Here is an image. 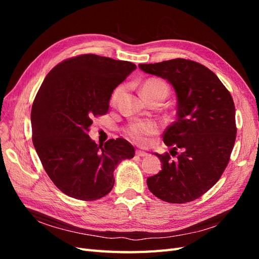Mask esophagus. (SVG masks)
Returning <instances> with one entry per match:
<instances>
[{"label": "esophagus", "mask_w": 259, "mask_h": 259, "mask_svg": "<svg viewBox=\"0 0 259 259\" xmlns=\"http://www.w3.org/2000/svg\"><path fill=\"white\" fill-rule=\"evenodd\" d=\"M136 155L142 156V158H145V156L148 155V153L145 152V151H142V150H136Z\"/></svg>", "instance_id": "34e87169"}]
</instances>
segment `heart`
Returning a JSON list of instances; mask_svg holds the SVG:
<instances>
[{"label":"heart","instance_id":"heart-1","mask_svg":"<svg viewBox=\"0 0 259 259\" xmlns=\"http://www.w3.org/2000/svg\"><path fill=\"white\" fill-rule=\"evenodd\" d=\"M124 92L123 86H117L113 91L110 101L111 104H115L117 99L120 98ZM142 93L144 97L150 96H167L168 89L166 84L158 79H149L147 80L142 88ZM158 124L152 121H138L131 123L125 130L126 135L130 137L132 142L137 145H144L148 142V138L154 135L158 132Z\"/></svg>","mask_w":259,"mask_h":259}]
</instances>
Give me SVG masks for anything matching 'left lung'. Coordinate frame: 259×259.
I'll use <instances>...</instances> for the list:
<instances>
[{"label": "left lung", "mask_w": 259, "mask_h": 259, "mask_svg": "<svg viewBox=\"0 0 259 259\" xmlns=\"http://www.w3.org/2000/svg\"><path fill=\"white\" fill-rule=\"evenodd\" d=\"M138 66L166 80L177 96V117L163 140L171 155L180 153L175 160L169 153H154L162 170L147 179L148 188L162 201L191 202L218 182L229 162L237 134L233 99L217 75L199 62L176 58Z\"/></svg>", "instance_id": "1"}]
</instances>
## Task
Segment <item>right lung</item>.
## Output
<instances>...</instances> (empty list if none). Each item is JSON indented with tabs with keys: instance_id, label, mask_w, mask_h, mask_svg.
I'll use <instances>...</instances> for the list:
<instances>
[{
	"instance_id": "1",
	"label": "right lung",
	"mask_w": 259,
	"mask_h": 259,
	"mask_svg": "<svg viewBox=\"0 0 259 259\" xmlns=\"http://www.w3.org/2000/svg\"><path fill=\"white\" fill-rule=\"evenodd\" d=\"M135 69L130 61L80 55L54 67L38 90L31 110L33 146L52 182L69 197H105L117 164L134 156L127 140L98 146L88 133L93 117L108 112L113 90Z\"/></svg>"
}]
</instances>
